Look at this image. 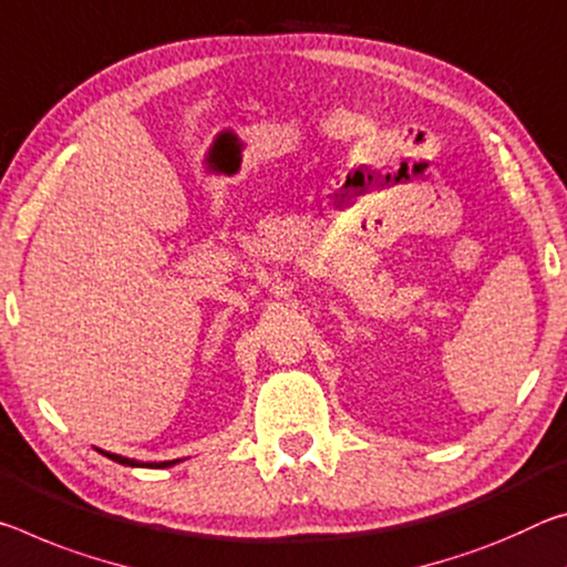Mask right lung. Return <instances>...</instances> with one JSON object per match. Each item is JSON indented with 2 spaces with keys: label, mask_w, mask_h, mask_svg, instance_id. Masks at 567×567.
<instances>
[{
  "label": "right lung",
  "mask_w": 567,
  "mask_h": 567,
  "mask_svg": "<svg viewBox=\"0 0 567 567\" xmlns=\"http://www.w3.org/2000/svg\"><path fill=\"white\" fill-rule=\"evenodd\" d=\"M100 454H105L107 460L117 462V465H125V467H151V470H163V467H173L178 465L181 460H168V462H141V460H130V457H123V454H115V452H105V450H97Z\"/></svg>",
  "instance_id": "1"
}]
</instances>
